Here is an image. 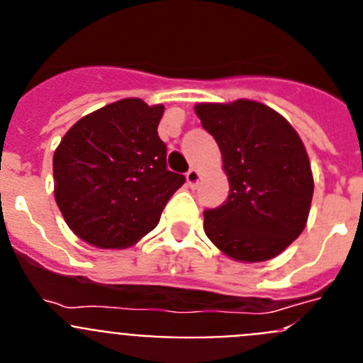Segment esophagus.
I'll return each instance as SVG.
<instances>
[{
    "label": "esophagus",
    "mask_w": 363,
    "mask_h": 363,
    "mask_svg": "<svg viewBox=\"0 0 363 363\" xmlns=\"http://www.w3.org/2000/svg\"><path fill=\"white\" fill-rule=\"evenodd\" d=\"M185 178H187L189 187H196V184L200 182V172H198L196 169H189L187 174H185Z\"/></svg>",
    "instance_id": "1"
}]
</instances>
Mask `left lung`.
<instances>
[{
	"label": "left lung",
	"instance_id": "8db88e82",
	"mask_svg": "<svg viewBox=\"0 0 363 363\" xmlns=\"http://www.w3.org/2000/svg\"><path fill=\"white\" fill-rule=\"evenodd\" d=\"M194 111L216 140L229 176L227 200L203 211L205 234L240 262L274 258L300 236L313 200L300 136L278 112L249 99L200 104Z\"/></svg>",
	"mask_w": 363,
	"mask_h": 363
}]
</instances>
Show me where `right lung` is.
Segmentation results:
<instances>
[{
  "instance_id": "obj_1",
  "label": "right lung",
  "mask_w": 363,
  "mask_h": 363,
  "mask_svg": "<svg viewBox=\"0 0 363 363\" xmlns=\"http://www.w3.org/2000/svg\"><path fill=\"white\" fill-rule=\"evenodd\" d=\"M163 105L138 98L74 123L54 152V196L67 225L94 247L123 249L158 225L185 176L167 169Z\"/></svg>"
}]
</instances>
